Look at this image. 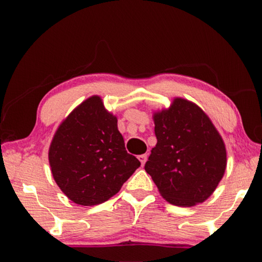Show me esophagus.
Returning a JSON list of instances; mask_svg holds the SVG:
<instances>
[{
  "label": "esophagus",
  "mask_w": 262,
  "mask_h": 262,
  "mask_svg": "<svg viewBox=\"0 0 262 262\" xmlns=\"http://www.w3.org/2000/svg\"><path fill=\"white\" fill-rule=\"evenodd\" d=\"M147 158H148V156H147V155H140V156H139V159H140V162H141V164H142V165H144V164H145V162H147Z\"/></svg>",
  "instance_id": "1"
}]
</instances>
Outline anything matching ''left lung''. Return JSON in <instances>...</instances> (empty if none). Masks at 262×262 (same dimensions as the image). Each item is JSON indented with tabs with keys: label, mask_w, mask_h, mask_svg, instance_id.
<instances>
[{
	"label": "left lung",
	"mask_w": 262,
	"mask_h": 262,
	"mask_svg": "<svg viewBox=\"0 0 262 262\" xmlns=\"http://www.w3.org/2000/svg\"><path fill=\"white\" fill-rule=\"evenodd\" d=\"M154 121L157 144L144 168L159 193L181 207L206 201L227 167V150L220 133L198 105L183 98L155 113Z\"/></svg>",
	"instance_id": "1"
}]
</instances>
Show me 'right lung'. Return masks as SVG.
<instances>
[{
    "instance_id": "1",
    "label": "right lung",
    "mask_w": 262,
    "mask_h": 262,
    "mask_svg": "<svg viewBox=\"0 0 262 262\" xmlns=\"http://www.w3.org/2000/svg\"><path fill=\"white\" fill-rule=\"evenodd\" d=\"M48 159L57 186L81 206L107 201L141 165L126 151L117 118L98 96L84 100L61 123Z\"/></svg>"
}]
</instances>
